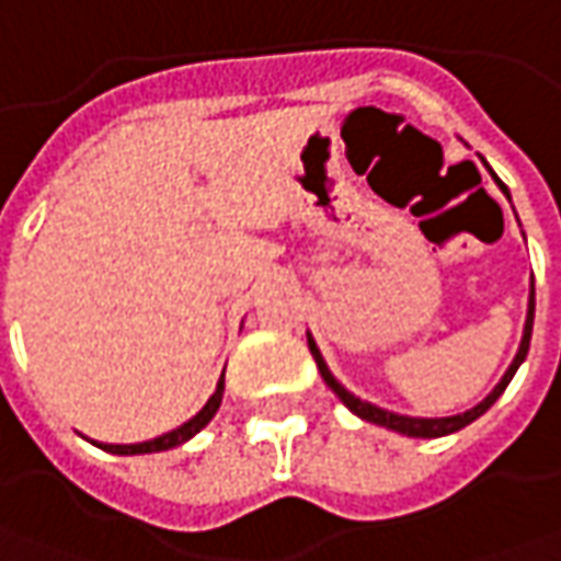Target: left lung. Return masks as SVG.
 <instances>
[{
	"instance_id": "obj_1",
	"label": "left lung",
	"mask_w": 561,
	"mask_h": 561,
	"mask_svg": "<svg viewBox=\"0 0 561 561\" xmlns=\"http://www.w3.org/2000/svg\"><path fill=\"white\" fill-rule=\"evenodd\" d=\"M492 180L497 185H501V192L507 195V185L501 183L497 176L492 173ZM510 198V195H507ZM531 327H535V280H531V296H528V311H525V330H523V342H519V351H516V357H513V363L507 366V373L501 376V381L494 385L492 393L485 397V400H480V403L473 405V409H467V412H458V415H449V419H412V415H400V412H391V409H381V405L376 403H366V400H360L357 393H351L339 381V378L332 376L330 366H327V360H323V354H320L318 342H314V335L308 332V347H311V357H314V363H318L320 376H323V381L330 385L332 393L342 400V403L357 415V419L369 421V424H381V427H388V431H397V434L403 436H419V439H436V436H446V434H455V431H461V427H467L470 421H477L480 415H485L489 409L494 405V400L501 397V393L507 391V385L513 381V376H516V369L523 366L525 354H528V345H531Z\"/></svg>"
}]
</instances>
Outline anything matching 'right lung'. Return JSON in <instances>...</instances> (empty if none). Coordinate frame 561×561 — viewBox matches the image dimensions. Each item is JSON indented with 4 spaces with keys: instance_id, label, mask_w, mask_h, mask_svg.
Listing matches in <instances>:
<instances>
[{
    "instance_id": "obj_1",
    "label": "right lung",
    "mask_w": 561,
    "mask_h": 561,
    "mask_svg": "<svg viewBox=\"0 0 561 561\" xmlns=\"http://www.w3.org/2000/svg\"><path fill=\"white\" fill-rule=\"evenodd\" d=\"M222 391H226V369H222V376H219V381H216L214 397L204 403V409H201L198 415H192L185 424L173 427V431H168V434L156 436V439H146V443H130V446H118V443H94V439H91V443H94L96 449L112 451V455H152V451L176 449V446L188 443L192 436L201 434V431L214 421L216 409L222 405Z\"/></svg>"
}]
</instances>
